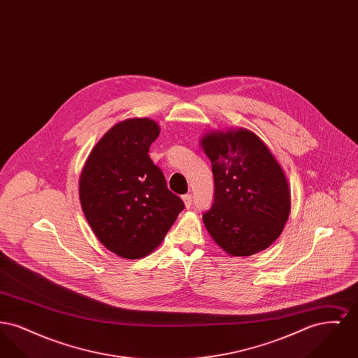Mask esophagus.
I'll use <instances>...</instances> for the list:
<instances>
[{
    "label": "esophagus",
    "instance_id": "obj_1",
    "mask_svg": "<svg viewBox=\"0 0 358 358\" xmlns=\"http://www.w3.org/2000/svg\"><path fill=\"white\" fill-rule=\"evenodd\" d=\"M182 201L187 208H189L192 205V194H184L182 196Z\"/></svg>",
    "mask_w": 358,
    "mask_h": 358
}]
</instances>
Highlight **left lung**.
<instances>
[{
    "instance_id": "8db88e82",
    "label": "left lung",
    "mask_w": 358,
    "mask_h": 358,
    "mask_svg": "<svg viewBox=\"0 0 358 358\" xmlns=\"http://www.w3.org/2000/svg\"><path fill=\"white\" fill-rule=\"evenodd\" d=\"M212 162L215 200L203 215L213 241L229 256H251L282 234L291 210L283 168L247 129L209 131L200 141Z\"/></svg>"
}]
</instances>
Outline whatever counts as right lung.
<instances>
[{
    "label": "right lung",
    "instance_id": "obj_1",
    "mask_svg": "<svg viewBox=\"0 0 358 358\" xmlns=\"http://www.w3.org/2000/svg\"><path fill=\"white\" fill-rule=\"evenodd\" d=\"M158 123L130 118L98 141L79 178L85 219L103 245L123 259H141L162 243L184 209L149 157Z\"/></svg>",
    "mask_w": 358,
    "mask_h": 358
}]
</instances>
